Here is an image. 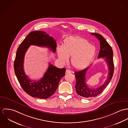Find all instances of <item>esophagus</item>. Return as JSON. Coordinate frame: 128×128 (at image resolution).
<instances>
[{
	"label": "esophagus",
	"instance_id": "obj_1",
	"mask_svg": "<svg viewBox=\"0 0 128 128\" xmlns=\"http://www.w3.org/2000/svg\"><path fill=\"white\" fill-rule=\"evenodd\" d=\"M66 72L67 74V73H70L71 72V71H70V70H69V69H67L66 70Z\"/></svg>",
	"mask_w": 128,
	"mask_h": 128
}]
</instances>
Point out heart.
Segmentation results:
<instances>
[{"mask_svg":"<svg viewBox=\"0 0 128 128\" xmlns=\"http://www.w3.org/2000/svg\"><path fill=\"white\" fill-rule=\"evenodd\" d=\"M95 52V47L80 37L70 38L64 42L62 48H57L58 56L61 62L67 63L68 57L71 56L72 65L76 69H82L88 66Z\"/></svg>","mask_w":128,"mask_h":128,"instance_id":"1","label":"heart"}]
</instances>
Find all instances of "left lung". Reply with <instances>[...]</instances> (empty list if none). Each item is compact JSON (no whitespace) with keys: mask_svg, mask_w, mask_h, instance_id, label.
Returning a JSON list of instances; mask_svg holds the SVG:
<instances>
[{"mask_svg":"<svg viewBox=\"0 0 128 128\" xmlns=\"http://www.w3.org/2000/svg\"><path fill=\"white\" fill-rule=\"evenodd\" d=\"M92 35H95L99 40L100 44V50L98 58H104L108 68V78L103 84L96 89L89 88L86 84L85 75L88 68V67L80 71L74 72L76 80L75 88L77 94L80 96L85 98L94 97L101 93L106 88L110 82L114 72V63L113 60V50L111 46L104 39L100 34L95 33H91Z\"/></svg>","mask_w":128,"mask_h":128,"instance_id":"left-lung-1","label":"left lung"}]
</instances>
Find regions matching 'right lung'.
Masks as SVG:
<instances>
[{
  "instance_id": "1",
  "label": "right lung",
  "mask_w": 128,
  "mask_h": 128,
  "mask_svg": "<svg viewBox=\"0 0 128 128\" xmlns=\"http://www.w3.org/2000/svg\"><path fill=\"white\" fill-rule=\"evenodd\" d=\"M31 45L47 47L55 52L56 43L53 37L45 32H31L20 44L14 59V72L24 90L32 97L47 99L56 92L60 80L65 74L66 69L58 68L50 63L48 69L40 80H30L25 74L24 62L25 54Z\"/></svg>"
}]
</instances>
